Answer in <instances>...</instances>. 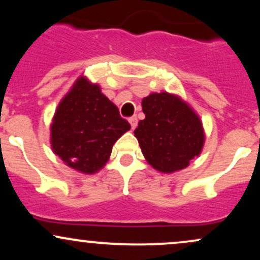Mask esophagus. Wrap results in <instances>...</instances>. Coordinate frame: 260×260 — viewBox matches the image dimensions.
Here are the masks:
<instances>
[{"mask_svg":"<svg viewBox=\"0 0 260 260\" xmlns=\"http://www.w3.org/2000/svg\"><path fill=\"white\" fill-rule=\"evenodd\" d=\"M129 123H131V127H132V129L137 127V124H138V120H137L136 116H133V117H129Z\"/></svg>","mask_w":260,"mask_h":260,"instance_id":"esophagus-1","label":"esophagus"}]
</instances>
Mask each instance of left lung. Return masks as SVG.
<instances>
[{"instance_id":"left-lung-1","label":"left lung","mask_w":260,"mask_h":260,"mask_svg":"<svg viewBox=\"0 0 260 260\" xmlns=\"http://www.w3.org/2000/svg\"><path fill=\"white\" fill-rule=\"evenodd\" d=\"M145 113L134 136L149 165L162 174L186 169L201 155L205 133L201 117L181 96L151 92L142 100Z\"/></svg>"}]
</instances>
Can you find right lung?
<instances>
[{
    "mask_svg": "<svg viewBox=\"0 0 260 260\" xmlns=\"http://www.w3.org/2000/svg\"><path fill=\"white\" fill-rule=\"evenodd\" d=\"M129 129L131 124L101 92L100 85L80 76L56 109L50 143L66 165L92 175L106 165L112 145Z\"/></svg>",
    "mask_w": 260,
    "mask_h": 260,
    "instance_id": "add662e5",
    "label": "right lung"
}]
</instances>
